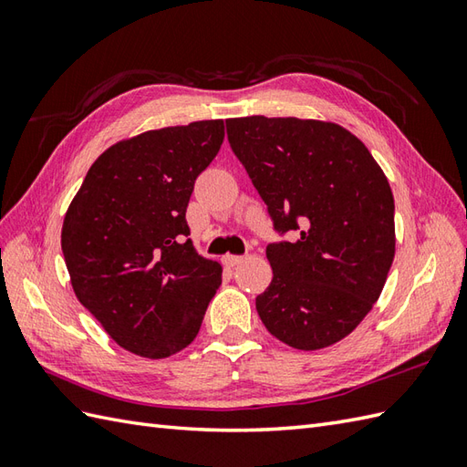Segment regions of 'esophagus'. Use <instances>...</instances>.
<instances>
[{
    "mask_svg": "<svg viewBox=\"0 0 467 467\" xmlns=\"http://www.w3.org/2000/svg\"><path fill=\"white\" fill-rule=\"evenodd\" d=\"M244 261V256L241 254H224L223 256V263L228 266V269H234V266H239Z\"/></svg>",
    "mask_w": 467,
    "mask_h": 467,
    "instance_id": "34e87169",
    "label": "esophagus"
}]
</instances>
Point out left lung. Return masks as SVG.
I'll return each mask as SVG.
<instances>
[{"mask_svg":"<svg viewBox=\"0 0 467 467\" xmlns=\"http://www.w3.org/2000/svg\"><path fill=\"white\" fill-rule=\"evenodd\" d=\"M226 136L281 241L256 311L276 339L323 349L379 299L395 254L393 194L365 144L345 128L299 118H233ZM295 230L297 241H284Z\"/></svg>","mask_w":467,"mask_h":467,"instance_id":"8db88e82","label":"left lung"}]
</instances>
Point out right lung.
<instances>
[{"label":"right lung","instance_id":"right-lung-1","mask_svg":"<svg viewBox=\"0 0 467 467\" xmlns=\"http://www.w3.org/2000/svg\"><path fill=\"white\" fill-rule=\"evenodd\" d=\"M224 140L223 120L144 132L88 171L62 226L80 303L112 339L162 359L194 341L223 269L194 251L186 206Z\"/></svg>","mask_w":467,"mask_h":467}]
</instances>
